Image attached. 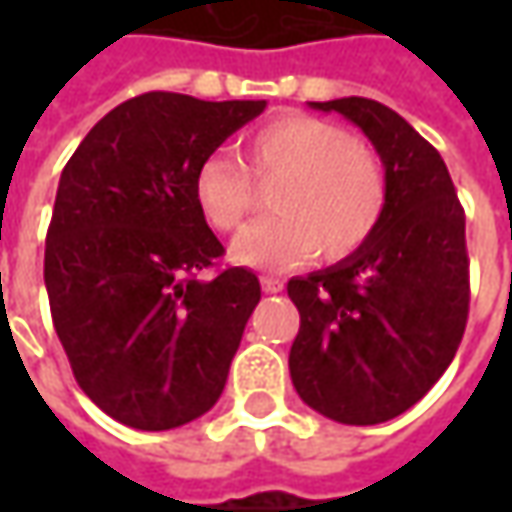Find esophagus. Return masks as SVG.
Wrapping results in <instances>:
<instances>
[{"mask_svg": "<svg viewBox=\"0 0 512 512\" xmlns=\"http://www.w3.org/2000/svg\"><path fill=\"white\" fill-rule=\"evenodd\" d=\"M285 282L282 279H270V276H262V290L265 293H282Z\"/></svg>", "mask_w": 512, "mask_h": 512, "instance_id": "obj_1", "label": "esophagus"}]
</instances>
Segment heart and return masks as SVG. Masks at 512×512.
Wrapping results in <instances>:
<instances>
[{"mask_svg": "<svg viewBox=\"0 0 512 512\" xmlns=\"http://www.w3.org/2000/svg\"><path fill=\"white\" fill-rule=\"evenodd\" d=\"M242 159L253 179H276L267 193L270 216L245 227L230 259L253 270H287L319 250L344 259L373 236L387 202L379 156L362 139L316 116L276 119L242 142ZM245 168L213 150L193 173V202L213 230L242 225L253 207Z\"/></svg>", "mask_w": 512, "mask_h": 512, "instance_id": "obj_1", "label": "heart"}]
</instances>
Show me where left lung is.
Instances as JSON below:
<instances>
[{"label": "left lung", "mask_w": 512, "mask_h": 512, "mask_svg": "<svg viewBox=\"0 0 512 512\" xmlns=\"http://www.w3.org/2000/svg\"><path fill=\"white\" fill-rule=\"evenodd\" d=\"M307 105L342 113L370 139L387 202L359 250L287 282L302 316L290 379L333 422L382 424L419 402L459 350L470 305L464 210L439 150L396 110L362 96Z\"/></svg>", "instance_id": "obj_1"}]
</instances>
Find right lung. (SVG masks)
I'll list each match as a JSON object with an SVG mask.
<instances>
[{
    "mask_svg": "<svg viewBox=\"0 0 512 512\" xmlns=\"http://www.w3.org/2000/svg\"><path fill=\"white\" fill-rule=\"evenodd\" d=\"M265 99L153 90L99 119L62 170L45 242L56 336L90 402L136 430H170L219 402L256 273L199 279L225 247L199 216L193 173Z\"/></svg>",
    "mask_w": 512,
    "mask_h": 512,
    "instance_id": "right-lung-1",
    "label": "right lung"
}]
</instances>
